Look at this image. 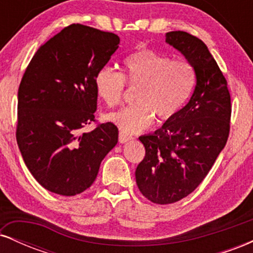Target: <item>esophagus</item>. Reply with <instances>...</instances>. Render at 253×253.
<instances>
[{"label": "esophagus", "instance_id": "esophagus-1", "mask_svg": "<svg viewBox=\"0 0 253 253\" xmlns=\"http://www.w3.org/2000/svg\"><path fill=\"white\" fill-rule=\"evenodd\" d=\"M132 139H133L132 135L127 134V133H125V132H120V134H119V141H120L121 144L127 143V141L132 140Z\"/></svg>", "mask_w": 253, "mask_h": 253}]
</instances>
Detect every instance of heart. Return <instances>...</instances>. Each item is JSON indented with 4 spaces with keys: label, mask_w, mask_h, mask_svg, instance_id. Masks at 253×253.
Wrapping results in <instances>:
<instances>
[{
    "label": "heart",
    "mask_w": 253,
    "mask_h": 253,
    "mask_svg": "<svg viewBox=\"0 0 253 253\" xmlns=\"http://www.w3.org/2000/svg\"><path fill=\"white\" fill-rule=\"evenodd\" d=\"M124 74L104 66L94 78L98 97L108 107L123 102L125 81L139 86L136 104L108 114L127 134L146 129L155 120L170 121L181 113L196 85L194 66L184 59H172L168 54L141 46L124 60Z\"/></svg>",
    "instance_id": "heart-1"
}]
</instances>
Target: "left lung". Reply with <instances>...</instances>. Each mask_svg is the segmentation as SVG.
I'll return each instance as SVG.
<instances>
[{
	"label": "left lung",
	"mask_w": 253,
	"mask_h": 253,
	"mask_svg": "<svg viewBox=\"0 0 253 253\" xmlns=\"http://www.w3.org/2000/svg\"><path fill=\"white\" fill-rule=\"evenodd\" d=\"M165 37L194 66L196 86L176 118L139 138L145 157L136 185L157 205L179 201L199 187L227 143L232 113L227 81L205 42L183 31Z\"/></svg>",
	"instance_id": "8db88e82"
}]
</instances>
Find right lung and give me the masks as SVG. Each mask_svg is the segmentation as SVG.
<instances>
[{"label":"right lung","instance_id":"1","mask_svg":"<svg viewBox=\"0 0 253 253\" xmlns=\"http://www.w3.org/2000/svg\"><path fill=\"white\" fill-rule=\"evenodd\" d=\"M117 34L80 24L65 27L36 52L17 92L16 141L26 167L45 189L83 193L118 143L114 124L96 123L94 78L118 50Z\"/></svg>","mask_w":253,"mask_h":253}]
</instances>
